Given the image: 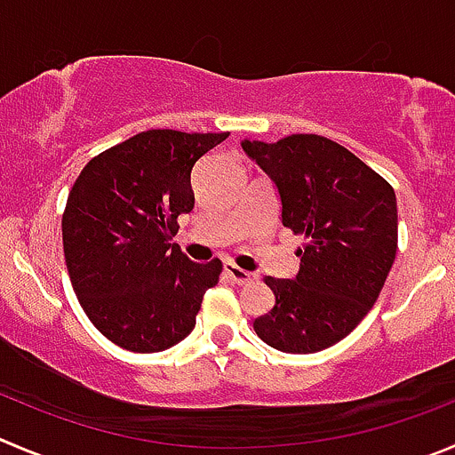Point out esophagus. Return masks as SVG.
Wrapping results in <instances>:
<instances>
[{"instance_id":"1","label":"esophagus","mask_w":455,"mask_h":455,"mask_svg":"<svg viewBox=\"0 0 455 455\" xmlns=\"http://www.w3.org/2000/svg\"><path fill=\"white\" fill-rule=\"evenodd\" d=\"M225 272H228V276H230L235 283L239 285H248V283H254V281L259 279L257 272H248V270H241L239 266H235L232 261H225Z\"/></svg>"}]
</instances>
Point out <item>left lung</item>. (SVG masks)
I'll return each instance as SVG.
<instances>
[{"mask_svg":"<svg viewBox=\"0 0 455 455\" xmlns=\"http://www.w3.org/2000/svg\"><path fill=\"white\" fill-rule=\"evenodd\" d=\"M272 180L281 223L306 243L292 279L266 276L275 308L254 331L281 353H317L344 339L379 297L397 252L391 185L346 147L315 133L241 142Z\"/></svg>","mask_w":455,"mask_h":455,"instance_id":"8db88e82","label":"left lung"}]
</instances>
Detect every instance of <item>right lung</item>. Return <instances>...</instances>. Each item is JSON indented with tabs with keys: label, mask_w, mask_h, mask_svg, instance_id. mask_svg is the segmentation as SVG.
Wrapping results in <instances>:
<instances>
[{
	"label": "right lung",
	"mask_w": 455,
	"mask_h": 455,
	"mask_svg": "<svg viewBox=\"0 0 455 455\" xmlns=\"http://www.w3.org/2000/svg\"><path fill=\"white\" fill-rule=\"evenodd\" d=\"M230 133L149 129L89 160L62 216L68 276L93 326L133 353H160L196 326L219 259L196 263L172 243L194 210L196 160Z\"/></svg>",
	"instance_id": "add662e5"
}]
</instances>
